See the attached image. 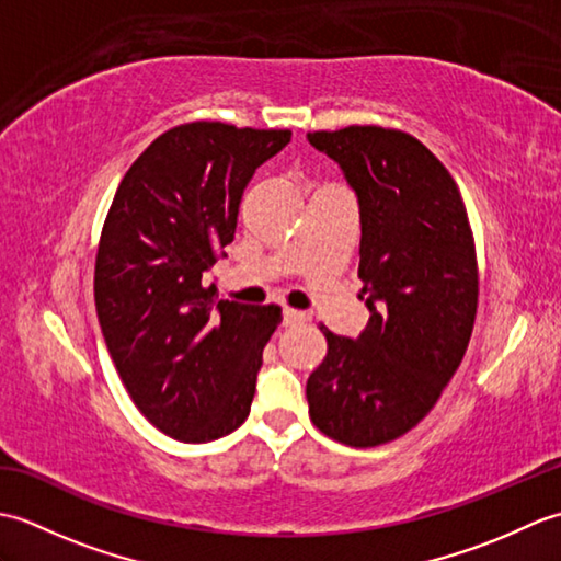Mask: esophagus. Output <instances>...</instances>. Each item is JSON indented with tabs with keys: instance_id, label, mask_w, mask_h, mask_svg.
I'll return each instance as SVG.
<instances>
[{
	"instance_id": "34e87169",
	"label": "esophagus",
	"mask_w": 561,
	"mask_h": 561,
	"mask_svg": "<svg viewBox=\"0 0 561 561\" xmlns=\"http://www.w3.org/2000/svg\"><path fill=\"white\" fill-rule=\"evenodd\" d=\"M308 320V316L304 311H294V308H284V325H296Z\"/></svg>"
}]
</instances>
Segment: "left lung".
<instances>
[{
	"label": "left lung",
	"mask_w": 561,
	"mask_h": 561,
	"mask_svg": "<svg viewBox=\"0 0 561 561\" xmlns=\"http://www.w3.org/2000/svg\"><path fill=\"white\" fill-rule=\"evenodd\" d=\"M308 141L359 197L371 313L356 340L320 325L328 354L308 376V414L340 444L371 448L420 424L458 371L478 316V253L456 181L416 137L350 125Z\"/></svg>",
	"instance_id": "8db88e82"
}]
</instances>
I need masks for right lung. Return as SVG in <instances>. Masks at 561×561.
Here are the masks:
<instances>
[{"instance_id":"obj_1","label":"right lung","mask_w":561,"mask_h":561,"mask_svg":"<svg viewBox=\"0 0 561 561\" xmlns=\"http://www.w3.org/2000/svg\"><path fill=\"white\" fill-rule=\"evenodd\" d=\"M289 129L185 123L129 165L105 217L93 296L129 398L183 444L245 422L279 306L214 301L202 284L233 241L243 190Z\"/></svg>"}]
</instances>
